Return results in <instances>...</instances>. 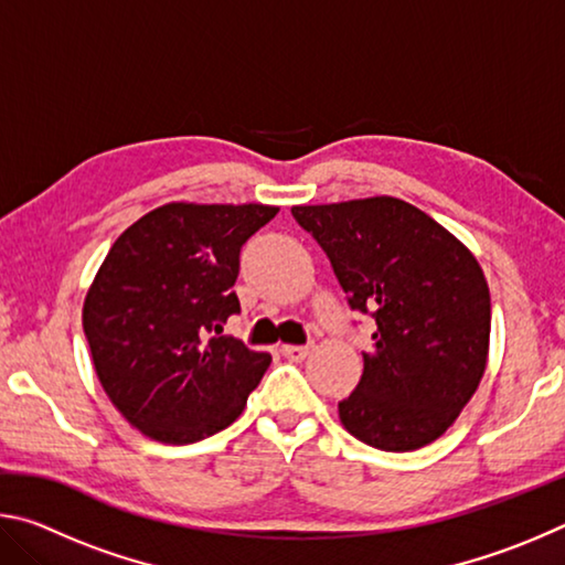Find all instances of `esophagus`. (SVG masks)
<instances>
[{
  "instance_id": "esophagus-1",
  "label": "esophagus",
  "mask_w": 565,
  "mask_h": 565,
  "mask_svg": "<svg viewBox=\"0 0 565 565\" xmlns=\"http://www.w3.org/2000/svg\"><path fill=\"white\" fill-rule=\"evenodd\" d=\"M309 347H281V353L289 361H303L306 356H309Z\"/></svg>"
}]
</instances>
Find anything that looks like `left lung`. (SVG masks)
Returning <instances> with one entry per match:
<instances>
[{
	"instance_id": "1",
	"label": "left lung",
	"mask_w": 565,
	"mask_h": 565,
	"mask_svg": "<svg viewBox=\"0 0 565 565\" xmlns=\"http://www.w3.org/2000/svg\"><path fill=\"white\" fill-rule=\"evenodd\" d=\"M327 252L349 306L371 313L374 349L339 418L381 451H416L454 426L489 361L481 264L431 216L394 196L291 206Z\"/></svg>"
}]
</instances>
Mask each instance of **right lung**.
Listing matches in <instances>:
<instances>
[{
	"label": "right lung",
	"mask_w": 565,
	"mask_h": 565,
	"mask_svg": "<svg viewBox=\"0 0 565 565\" xmlns=\"http://www.w3.org/2000/svg\"><path fill=\"white\" fill-rule=\"evenodd\" d=\"M279 206L171 202L111 244L82 327L119 414L159 444H194L242 416L271 356L218 337L242 311L238 252Z\"/></svg>",
	"instance_id": "obj_1"
}]
</instances>
